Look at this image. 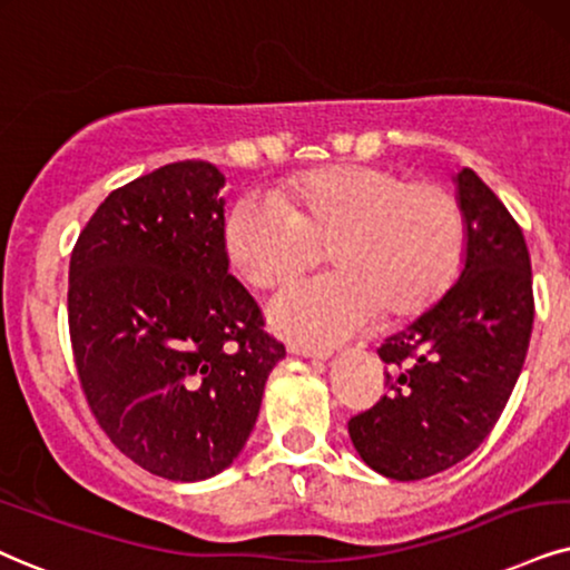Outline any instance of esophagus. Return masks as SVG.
Masks as SVG:
<instances>
[{
	"label": "esophagus",
	"mask_w": 570,
	"mask_h": 570,
	"mask_svg": "<svg viewBox=\"0 0 570 570\" xmlns=\"http://www.w3.org/2000/svg\"><path fill=\"white\" fill-rule=\"evenodd\" d=\"M289 352L292 355L313 357V360H326L331 355L328 350H313V347H305V344H289Z\"/></svg>",
	"instance_id": "1"
}]
</instances>
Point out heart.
I'll list each match as a JSON object with an SVG mask.
<instances>
[{
  "instance_id": "heart-1",
  "label": "heart",
  "mask_w": 570,
  "mask_h": 570,
  "mask_svg": "<svg viewBox=\"0 0 570 570\" xmlns=\"http://www.w3.org/2000/svg\"><path fill=\"white\" fill-rule=\"evenodd\" d=\"M234 268L273 286L321 257L336 271L297 278L268 302L271 326L328 350L379 323L410 318L442 297L465 252L458 199L436 184H407L379 165L326 168L236 199L223 228Z\"/></svg>"
}]
</instances>
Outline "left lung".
<instances>
[{"label":"left lung","instance_id":"8db88e82","mask_svg":"<svg viewBox=\"0 0 570 570\" xmlns=\"http://www.w3.org/2000/svg\"><path fill=\"white\" fill-rule=\"evenodd\" d=\"M465 252L455 284L379 347L386 394L347 423L365 465L429 479L471 455L521 376L534 292L521 226L471 168L455 173Z\"/></svg>","mask_w":570,"mask_h":570}]
</instances>
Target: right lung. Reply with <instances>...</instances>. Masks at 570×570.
Masks as SVG:
<instances>
[{"mask_svg":"<svg viewBox=\"0 0 570 570\" xmlns=\"http://www.w3.org/2000/svg\"><path fill=\"white\" fill-rule=\"evenodd\" d=\"M223 186L213 163L163 165L115 189L70 257V342L91 413L126 458L170 481L239 458L286 357L228 273Z\"/></svg>","mask_w":570,"mask_h":570,"instance_id":"right-lung-1","label":"right lung"}]
</instances>
